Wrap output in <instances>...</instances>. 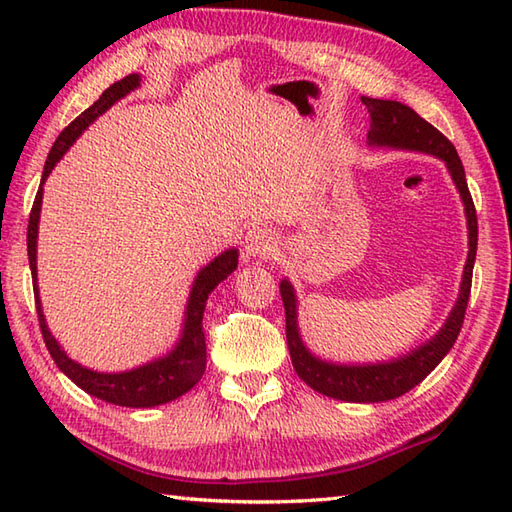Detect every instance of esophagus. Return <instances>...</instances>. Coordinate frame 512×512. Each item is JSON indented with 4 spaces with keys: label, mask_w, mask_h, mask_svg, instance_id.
<instances>
[{
    "label": "esophagus",
    "mask_w": 512,
    "mask_h": 512,
    "mask_svg": "<svg viewBox=\"0 0 512 512\" xmlns=\"http://www.w3.org/2000/svg\"><path fill=\"white\" fill-rule=\"evenodd\" d=\"M277 248V237L266 226H253L246 235V253L253 257H268Z\"/></svg>",
    "instance_id": "obj_1"
}]
</instances>
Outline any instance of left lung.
<instances>
[{"label": "left lung", "instance_id": "8db88e82", "mask_svg": "<svg viewBox=\"0 0 512 512\" xmlns=\"http://www.w3.org/2000/svg\"><path fill=\"white\" fill-rule=\"evenodd\" d=\"M361 101L367 107L369 118H372V125H369L367 134L369 145L424 151V154H433L447 162V169L451 173L455 187H458L462 195L466 224H469V257H466L460 297L455 301V308L451 310L447 323L442 325V330L433 336L429 343L420 345L418 350L409 352L407 356L396 358V361L376 365H334L312 356L306 350V345H303L297 330L295 290L288 284V279L281 281L279 290L286 308L288 350L292 365H295V372L299 374L303 383L310 385L314 391H319V394L336 400L383 402L407 394L409 389L422 383V380L436 369L442 358L449 354L455 339H458L464 323L466 306H469L471 297L473 264L477 253V215L469 184H466L462 160L447 136L438 132L431 123L424 121V118L413 112L411 107L398 101L369 99V96H363Z\"/></svg>", "mask_w": 512, "mask_h": 512}]
</instances>
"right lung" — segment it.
I'll list each match as a JSON object with an SVG mask.
<instances>
[{"label": "right lung", "instance_id": "1", "mask_svg": "<svg viewBox=\"0 0 512 512\" xmlns=\"http://www.w3.org/2000/svg\"><path fill=\"white\" fill-rule=\"evenodd\" d=\"M138 85H140L138 74H129L125 79L116 81L99 96V101H96L92 107H88V110H85L79 118H74V121L59 134V138L54 140L46 160V167H43L41 184L35 195V204H32L30 220H28V262L32 270V288H35L37 317H39L41 334H43V343H46L50 356L54 358V363H57L61 372L68 376L72 383L79 385L83 391H88L90 396L112 402V405L156 407V405H165L169 400H176L182 394H187V391L202 378L206 369V341L202 332L204 306L213 288L237 268V250L235 248L224 250L220 257H215L213 262L209 266H204L198 273V277H195L189 303H187V319H184V330L176 350L158 358V361H151L143 367L129 369V372H121V374L94 372V369L74 363L72 358L61 350V345L54 341V336L48 330L46 319H43L39 288H37V231H39L43 182H46L50 171L63 158L65 151L70 149L74 140L83 134V129L88 127L96 116H101L105 110H110L118 99H123L125 94L136 90Z\"/></svg>", "mask_w": 512, "mask_h": 512}]
</instances>
